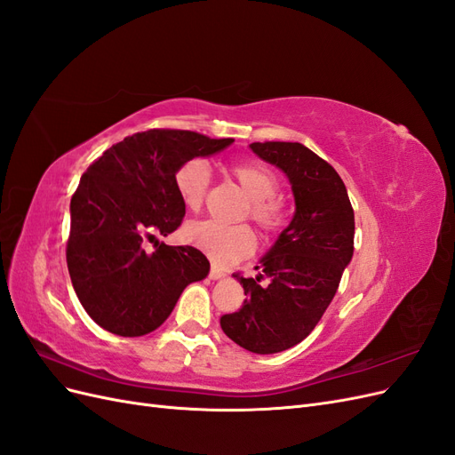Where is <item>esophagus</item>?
Segmentation results:
<instances>
[{
	"instance_id": "1",
	"label": "esophagus",
	"mask_w": 455,
	"mask_h": 455,
	"mask_svg": "<svg viewBox=\"0 0 455 455\" xmlns=\"http://www.w3.org/2000/svg\"><path fill=\"white\" fill-rule=\"evenodd\" d=\"M209 277H211L212 281H218V279H224V277H226V271H222V269H220V267L212 266V267H211V273H209Z\"/></svg>"
}]
</instances>
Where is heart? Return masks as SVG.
<instances>
[{
	"instance_id": "obj_1",
	"label": "heart",
	"mask_w": 455,
	"mask_h": 455,
	"mask_svg": "<svg viewBox=\"0 0 455 455\" xmlns=\"http://www.w3.org/2000/svg\"><path fill=\"white\" fill-rule=\"evenodd\" d=\"M231 174L239 188L249 196V209L244 216L267 235L281 233L288 222L291 212L281 197L279 176L269 167L256 161H243L231 167ZM211 186V169L203 159H189L182 163L174 172V188L178 197L189 211H199L206 191ZM186 241L197 251L209 256L218 266H231L235 261L251 256L256 249V237L249 226H222L218 222H194L184 231Z\"/></svg>"
}]
</instances>
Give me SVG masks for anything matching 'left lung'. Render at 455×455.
Here are the masks:
<instances>
[{
    "label": "left lung",
    "mask_w": 455,
    "mask_h": 455,
    "mask_svg": "<svg viewBox=\"0 0 455 455\" xmlns=\"http://www.w3.org/2000/svg\"><path fill=\"white\" fill-rule=\"evenodd\" d=\"M252 151L279 167L292 184L296 212L269 252L258 277H233L244 288L239 311L220 326L246 351L271 355L306 339L336 296L353 258L355 214L346 184L299 142H254Z\"/></svg>",
    "instance_id": "8db88e82"
}]
</instances>
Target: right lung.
<instances>
[{"mask_svg": "<svg viewBox=\"0 0 455 455\" xmlns=\"http://www.w3.org/2000/svg\"><path fill=\"white\" fill-rule=\"evenodd\" d=\"M233 139L194 131L149 129L127 136L81 176L70 203L66 261L91 319L117 336L154 332L189 283L211 264L194 246L146 243L180 228L186 204L174 188L182 163L212 156Z\"/></svg>", "mask_w": 455, "mask_h": 455, "instance_id": "obj_1", "label": "right lung"}]
</instances>
